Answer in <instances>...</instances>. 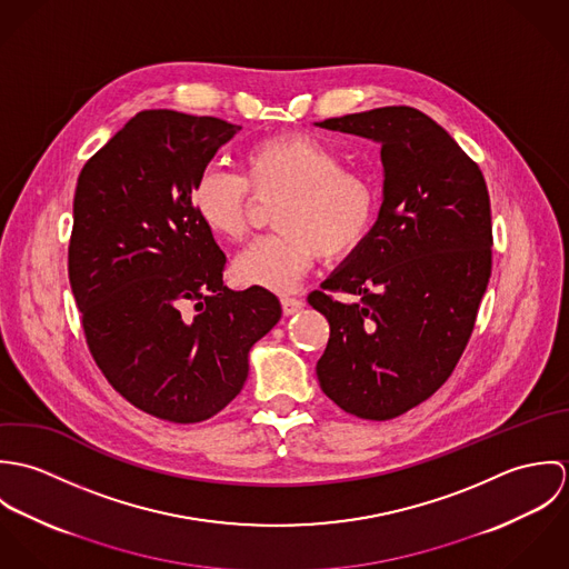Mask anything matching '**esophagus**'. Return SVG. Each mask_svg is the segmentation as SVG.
<instances>
[{"label":"esophagus","instance_id":"obj_1","mask_svg":"<svg viewBox=\"0 0 569 569\" xmlns=\"http://www.w3.org/2000/svg\"><path fill=\"white\" fill-rule=\"evenodd\" d=\"M280 305H282V313L284 316H293V313H298L305 307V302L300 298H289V296L280 298Z\"/></svg>","mask_w":569,"mask_h":569}]
</instances>
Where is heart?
Returning a JSON list of instances; mask_svg holds the SVG:
<instances>
[{
  "mask_svg": "<svg viewBox=\"0 0 569 569\" xmlns=\"http://www.w3.org/2000/svg\"><path fill=\"white\" fill-rule=\"evenodd\" d=\"M243 174L208 166L190 201L199 221L219 239L241 241L256 199L271 201L273 234L249 244L234 260L241 284L291 291L322 256L337 260L366 241L379 208L368 174L346 168L341 153L313 133H280L251 144Z\"/></svg>",
  "mask_w": 569,
  "mask_h": 569,
  "instance_id": "1",
  "label": "heart"
}]
</instances>
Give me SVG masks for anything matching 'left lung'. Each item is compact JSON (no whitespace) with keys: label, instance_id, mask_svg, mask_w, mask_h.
Instances as JSON below:
<instances>
[{"label":"left lung","instance_id":"left-lung-1","mask_svg":"<svg viewBox=\"0 0 569 569\" xmlns=\"http://www.w3.org/2000/svg\"><path fill=\"white\" fill-rule=\"evenodd\" d=\"M381 142L379 221L309 305L328 320L318 361L346 413L390 420L427 401L456 370L492 267L490 197L480 166L429 116L381 107L320 122ZM339 295H357V303Z\"/></svg>","mask_w":569,"mask_h":569}]
</instances>
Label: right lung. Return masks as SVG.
<instances>
[{"instance_id":"1","label":"right lung","mask_w":569,"mask_h":569,"mask_svg":"<svg viewBox=\"0 0 569 569\" xmlns=\"http://www.w3.org/2000/svg\"><path fill=\"white\" fill-rule=\"evenodd\" d=\"M239 131L212 116L147 109L77 183L68 273L87 348L116 392L168 422H201L228 406L243 390L249 348L282 316L271 291L223 284L226 253L190 201Z\"/></svg>"}]
</instances>
